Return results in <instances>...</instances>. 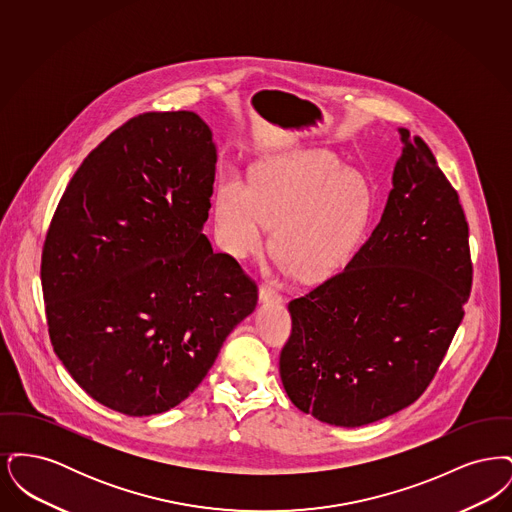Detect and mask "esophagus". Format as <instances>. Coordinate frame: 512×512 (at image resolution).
Returning a JSON list of instances; mask_svg holds the SVG:
<instances>
[{
    "instance_id": "esophagus-1",
    "label": "esophagus",
    "mask_w": 512,
    "mask_h": 512,
    "mask_svg": "<svg viewBox=\"0 0 512 512\" xmlns=\"http://www.w3.org/2000/svg\"><path fill=\"white\" fill-rule=\"evenodd\" d=\"M282 301V295L272 290L270 286H263L259 290V303H280Z\"/></svg>"
}]
</instances>
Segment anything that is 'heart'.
<instances>
[{"instance_id":"1","label":"heart","mask_w":512,"mask_h":512,"mask_svg":"<svg viewBox=\"0 0 512 512\" xmlns=\"http://www.w3.org/2000/svg\"><path fill=\"white\" fill-rule=\"evenodd\" d=\"M372 194L365 174L343 167L326 149H295L261 159L251 186L226 174L217 190L220 245L234 259L259 255L276 222L284 272L326 278L347 265L363 238Z\"/></svg>"}]
</instances>
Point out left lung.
I'll use <instances>...</instances> for the list:
<instances>
[{
  "label": "left lung",
  "instance_id": "1",
  "mask_svg": "<svg viewBox=\"0 0 512 512\" xmlns=\"http://www.w3.org/2000/svg\"><path fill=\"white\" fill-rule=\"evenodd\" d=\"M382 219L347 267L290 301L280 378L293 405L355 428L414 403L449 349L472 288L468 224L430 147L399 128Z\"/></svg>",
  "mask_w": 512,
  "mask_h": 512
}]
</instances>
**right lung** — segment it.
<instances>
[{"instance_id":"add662e5","label":"right lung","mask_w":512,"mask_h":512,"mask_svg":"<svg viewBox=\"0 0 512 512\" xmlns=\"http://www.w3.org/2000/svg\"><path fill=\"white\" fill-rule=\"evenodd\" d=\"M215 165L199 115H138L84 159L49 224V340L74 382L117 413L182 403L255 311V282L203 234Z\"/></svg>"}]
</instances>
